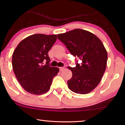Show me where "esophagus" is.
<instances>
[{
  "instance_id": "obj_1",
  "label": "esophagus",
  "mask_w": 125,
  "mask_h": 125,
  "mask_svg": "<svg viewBox=\"0 0 125 125\" xmlns=\"http://www.w3.org/2000/svg\"><path fill=\"white\" fill-rule=\"evenodd\" d=\"M60 71H63L64 69H65V67H60Z\"/></svg>"
}]
</instances>
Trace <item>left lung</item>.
<instances>
[{"instance_id":"obj_1","label":"left lung","mask_w":125,"mask_h":125,"mask_svg":"<svg viewBox=\"0 0 125 125\" xmlns=\"http://www.w3.org/2000/svg\"><path fill=\"white\" fill-rule=\"evenodd\" d=\"M71 53L82 61L69 67L72 77L67 82L71 91L86 94L100 83L106 68L107 53L102 42L96 35L82 29H74L57 35Z\"/></svg>"}]
</instances>
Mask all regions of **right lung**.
<instances>
[{
    "mask_svg": "<svg viewBox=\"0 0 125 125\" xmlns=\"http://www.w3.org/2000/svg\"><path fill=\"white\" fill-rule=\"evenodd\" d=\"M57 40L56 35L38 33L22 40L12 57V65L17 79L25 90L41 95L49 90L58 67L50 66L48 52ZM46 61L43 64V61Z\"/></svg>",
    "mask_w": 125,
    "mask_h": 125,
    "instance_id": "right-lung-1",
    "label": "right lung"
}]
</instances>
